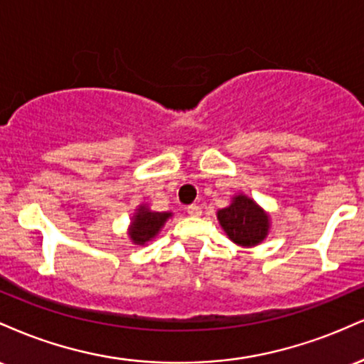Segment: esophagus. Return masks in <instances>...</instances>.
<instances>
[{
    "instance_id": "obj_1",
    "label": "esophagus",
    "mask_w": 364,
    "mask_h": 364,
    "mask_svg": "<svg viewBox=\"0 0 364 364\" xmlns=\"http://www.w3.org/2000/svg\"><path fill=\"white\" fill-rule=\"evenodd\" d=\"M186 212H188V215L198 217L200 214H202V208H200L198 205H195V203H191V205L186 207Z\"/></svg>"
}]
</instances>
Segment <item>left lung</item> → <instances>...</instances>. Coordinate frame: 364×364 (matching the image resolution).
<instances>
[{"label":"left lung","instance_id":"left-lung-1","mask_svg":"<svg viewBox=\"0 0 364 364\" xmlns=\"http://www.w3.org/2000/svg\"><path fill=\"white\" fill-rule=\"evenodd\" d=\"M229 240L241 246L258 245L269 231V217L248 196L237 195L229 207L217 212Z\"/></svg>","mask_w":364,"mask_h":364}]
</instances>
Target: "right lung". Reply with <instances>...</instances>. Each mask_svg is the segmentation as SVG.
<instances>
[{
	"label": "right lung",
	"instance_id": "add662e5",
	"mask_svg": "<svg viewBox=\"0 0 364 364\" xmlns=\"http://www.w3.org/2000/svg\"><path fill=\"white\" fill-rule=\"evenodd\" d=\"M169 215V212H162V214L161 212H149L147 208L141 207L133 219L129 236L136 245H144L145 241L152 240L157 235L159 229L162 228V224L166 223Z\"/></svg>",
	"mask_w": 364,
	"mask_h": 364
}]
</instances>
